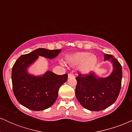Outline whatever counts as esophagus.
<instances>
[{"instance_id":"34e87169","label":"esophagus","mask_w":132,"mask_h":132,"mask_svg":"<svg viewBox=\"0 0 132 132\" xmlns=\"http://www.w3.org/2000/svg\"><path fill=\"white\" fill-rule=\"evenodd\" d=\"M75 78V75H74L72 73L68 74V78Z\"/></svg>"}]
</instances>
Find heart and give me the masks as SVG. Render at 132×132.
<instances>
[{"label":"heart","mask_w":132,"mask_h":132,"mask_svg":"<svg viewBox=\"0 0 132 132\" xmlns=\"http://www.w3.org/2000/svg\"><path fill=\"white\" fill-rule=\"evenodd\" d=\"M67 62L72 65H80L79 69L82 74L90 72L97 63V57L95 55L87 52H78L67 57Z\"/></svg>","instance_id":"b5f03b06"}]
</instances>
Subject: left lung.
Listing matches in <instances>:
<instances>
[{
	"label": "left lung",
	"instance_id": "left-lung-1",
	"mask_svg": "<svg viewBox=\"0 0 132 132\" xmlns=\"http://www.w3.org/2000/svg\"><path fill=\"white\" fill-rule=\"evenodd\" d=\"M113 64V71L109 76L98 78L94 72L79 73L75 94L82 107L91 111L105 109L116 102L121 89L122 68L120 63L112 54H104V60Z\"/></svg>",
	"mask_w": 132,
	"mask_h": 132
}]
</instances>
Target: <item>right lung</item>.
Listing matches in <instances>:
<instances>
[{
	"label": "right lung",
	"instance_id": "obj_1",
	"mask_svg": "<svg viewBox=\"0 0 132 132\" xmlns=\"http://www.w3.org/2000/svg\"><path fill=\"white\" fill-rule=\"evenodd\" d=\"M61 51L38 48L17 59L12 69V81L13 94L20 104L30 110L40 111L49 108L55 102L59 89L67 81V74L57 75L47 71L43 76H35L27 72V68L38 56L53 59Z\"/></svg>",
	"mask_w": 132,
	"mask_h": 132
}]
</instances>
